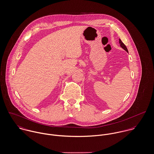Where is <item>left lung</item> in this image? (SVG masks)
I'll return each instance as SVG.
<instances>
[{
    "mask_svg": "<svg viewBox=\"0 0 154 154\" xmlns=\"http://www.w3.org/2000/svg\"><path fill=\"white\" fill-rule=\"evenodd\" d=\"M119 43H120V46L122 48H123L125 51H126L127 52H128V49L126 47V46L125 45V44L123 43V42L121 41V40L119 39Z\"/></svg>",
    "mask_w": 154,
    "mask_h": 154,
    "instance_id": "obj_1",
    "label": "left lung"
}]
</instances>
